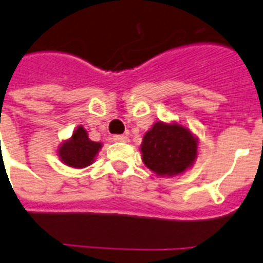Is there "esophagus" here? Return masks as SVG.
Segmentation results:
<instances>
[{"label":"esophagus","mask_w":263,"mask_h":263,"mask_svg":"<svg viewBox=\"0 0 263 263\" xmlns=\"http://www.w3.org/2000/svg\"><path fill=\"white\" fill-rule=\"evenodd\" d=\"M113 142H127L128 138L125 135H115L112 138Z\"/></svg>","instance_id":"34e87169"}]
</instances>
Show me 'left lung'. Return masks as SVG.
<instances>
[{"label": "left lung", "mask_w": 263, "mask_h": 263, "mask_svg": "<svg viewBox=\"0 0 263 263\" xmlns=\"http://www.w3.org/2000/svg\"><path fill=\"white\" fill-rule=\"evenodd\" d=\"M140 153L155 176H182L197 159L198 138L177 121H155L143 136Z\"/></svg>", "instance_id": "left-lung-1"}]
</instances>
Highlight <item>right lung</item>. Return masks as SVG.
<instances>
[{"mask_svg": "<svg viewBox=\"0 0 263 263\" xmlns=\"http://www.w3.org/2000/svg\"><path fill=\"white\" fill-rule=\"evenodd\" d=\"M101 148L102 143L90 140L83 125H78L72 131V135L59 144L58 157L63 165L74 168H83L90 166L96 161V157Z\"/></svg>", "mask_w": 263, "mask_h": 263, "instance_id": "obj_1", "label": "right lung"}]
</instances>
